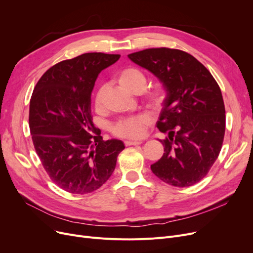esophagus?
I'll return each instance as SVG.
<instances>
[{
  "label": "esophagus",
  "mask_w": 253,
  "mask_h": 253,
  "mask_svg": "<svg viewBox=\"0 0 253 253\" xmlns=\"http://www.w3.org/2000/svg\"><path fill=\"white\" fill-rule=\"evenodd\" d=\"M125 144L126 146H130V145H140L142 144V141H126Z\"/></svg>",
  "instance_id": "34e87169"
}]
</instances>
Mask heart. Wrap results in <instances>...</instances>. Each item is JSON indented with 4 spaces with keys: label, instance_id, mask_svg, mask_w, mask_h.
Wrapping results in <instances>:
<instances>
[{
    "label": "heart",
    "instance_id": "1",
    "mask_svg": "<svg viewBox=\"0 0 253 253\" xmlns=\"http://www.w3.org/2000/svg\"><path fill=\"white\" fill-rule=\"evenodd\" d=\"M117 82L120 87L130 93H140L146 86V77L142 71L137 68H126L119 72L117 75ZM107 85L102 84L94 95V106L101 109L104 105L105 95L107 92ZM144 99L148 107L153 109L161 108L166 100V91L161 86H155L145 91ZM152 123V119L148 114H139L127 118L120 119L113 126V133L117 137L127 139H138L146 133V127Z\"/></svg>",
    "mask_w": 253,
    "mask_h": 253
}]
</instances>
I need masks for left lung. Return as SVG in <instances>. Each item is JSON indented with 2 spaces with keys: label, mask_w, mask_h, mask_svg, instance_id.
I'll return each instance as SVG.
<instances>
[{
  "label": "left lung",
  "mask_w": 253,
  "mask_h": 253,
  "mask_svg": "<svg viewBox=\"0 0 253 253\" xmlns=\"http://www.w3.org/2000/svg\"><path fill=\"white\" fill-rule=\"evenodd\" d=\"M163 83L167 92L158 127L168 134L164 154L151 165L162 181L177 187L198 183L221 150L225 109L221 90L207 68L191 54L149 48L127 55Z\"/></svg>",
  "instance_id": "obj_1"
}]
</instances>
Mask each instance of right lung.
<instances>
[{
  "label": "right lung",
  "mask_w": 253,
  "mask_h": 253,
  "mask_svg": "<svg viewBox=\"0 0 253 253\" xmlns=\"http://www.w3.org/2000/svg\"><path fill=\"white\" fill-rule=\"evenodd\" d=\"M119 54L84 53L48 69L30 101L34 147L52 181L75 195L100 188L112 175L123 141H104L94 127L91 91L101 71Z\"/></svg>",
  "instance_id": "right-lung-1"
}]
</instances>
